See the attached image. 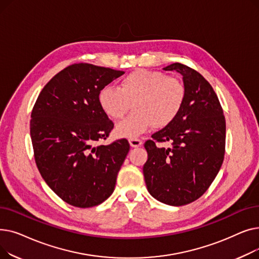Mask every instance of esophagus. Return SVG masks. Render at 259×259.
Instances as JSON below:
<instances>
[{"mask_svg":"<svg viewBox=\"0 0 259 259\" xmlns=\"http://www.w3.org/2000/svg\"><path fill=\"white\" fill-rule=\"evenodd\" d=\"M129 143H130V146L133 147V148H137V147H140L142 145V141L140 139H130L129 140Z\"/></svg>","mask_w":259,"mask_h":259,"instance_id":"obj_1","label":"esophagus"}]
</instances>
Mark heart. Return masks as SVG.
<instances>
[{"mask_svg":"<svg viewBox=\"0 0 259 259\" xmlns=\"http://www.w3.org/2000/svg\"><path fill=\"white\" fill-rule=\"evenodd\" d=\"M186 100L183 81L158 71L138 69L119 80V87L106 86L99 94L104 112L120 119L134 104V113L115 128L120 138H135L151 126L156 129L170 125L181 112Z\"/></svg>","mask_w":259,"mask_h":259,"instance_id":"b5f03b06","label":"heart"}]
</instances>
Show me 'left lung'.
<instances>
[{
    "instance_id": "8db88e82",
    "label": "left lung",
    "mask_w": 259,
    "mask_h": 259,
    "mask_svg": "<svg viewBox=\"0 0 259 259\" xmlns=\"http://www.w3.org/2000/svg\"><path fill=\"white\" fill-rule=\"evenodd\" d=\"M183 75L186 100L170 125L145 143L148 159L143 172L149 193L170 206H185L205 193L225 156L226 119L209 81L184 64L164 68ZM169 141L170 148L156 142Z\"/></svg>"
}]
</instances>
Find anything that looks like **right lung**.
Returning a JSON list of instances; mask_svg holds the SVG:
<instances>
[{
    "label": "right lung",
    "instance_id": "1",
    "mask_svg": "<svg viewBox=\"0 0 259 259\" xmlns=\"http://www.w3.org/2000/svg\"><path fill=\"white\" fill-rule=\"evenodd\" d=\"M124 73L87 63L70 65L48 81L33 106L36 167L52 191L73 207L98 206L114 191L130 145L126 139L98 145L114 126L99 94Z\"/></svg>",
    "mask_w": 259,
    "mask_h": 259
}]
</instances>
